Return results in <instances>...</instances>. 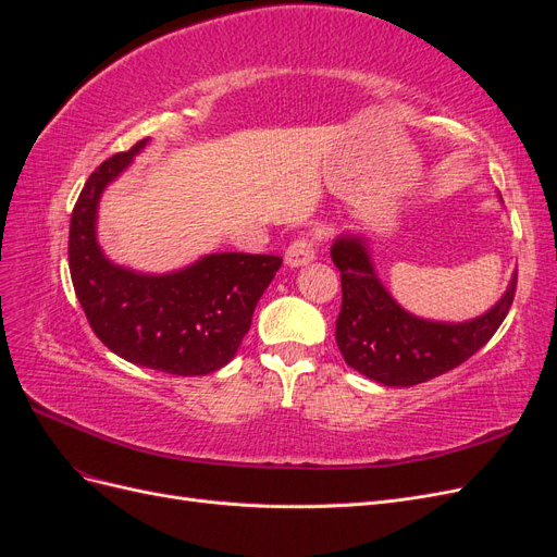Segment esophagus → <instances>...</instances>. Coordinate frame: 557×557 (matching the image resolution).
<instances>
[{
    "instance_id": "34e87169",
    "label": "esophagus",
    "mask_w": 557,
    "mask_h": 557,
    "mask_svg": "<svg viewBox=\"0 0 557 557\" xmlns=\"http://www.w3.org/2000/svg\"><path fill=\"white\" fill-rule=\"evenodd\" d=\"M313 258H315L313 237H299L288 246V250H285V264L288 267H305Z\"/></svg>"
}]
</instances>
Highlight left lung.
Masks as SVG:
<instances>
[{"instance_id":"left-lung-1","label":"left lung","mask_w":557,"mask_h":557,"mask_svg":"<svg viewBox=\"0 0 557 557\" xmlns=\"http://www.w3.org/2000/svg\"><path fill=\"white\" fill-rule=\"evenodd\" d=\"M332 262L342 272V311L336 346L348 367L383 385H416L469 360L491 342L507 318L516 281L493 309L465 323H440L401 309L374 272L362 234H342L332 244Z\"/></svg>"}]
</instances>
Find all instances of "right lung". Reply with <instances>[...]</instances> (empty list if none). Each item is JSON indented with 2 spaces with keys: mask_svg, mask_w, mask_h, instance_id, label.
I'll return each mask as SVG.
<instances>
[{
  "mask_svg": "<svg viewBox=\"0 0 557 557\" xmlns=\"http://www.w3.org/2000/svg\"><path fill=\"white\" fill-rule=\"evenodd\" d=\"M146 144L109 158L83 185L70 225L72 283L92 332L115 356L164 374L205 376L234 358L283 260L211 252L170 274L113 264L97 244V205Z\"/></svg>",
  "mask_w": 557,
  "mask_h": 557,
  "instance_id": "add662e5",
  "label": "right lung"
}]
</instances>
